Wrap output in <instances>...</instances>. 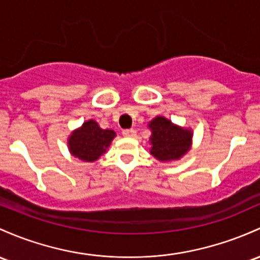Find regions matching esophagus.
<instances>
[{
    "mask_svg": "<svg viewBox=\"0 0 260 260\" xmlns=\"http://www.w3.org/2000/svg\"><path fill=\"white\" fill-rule=\"evenodd\" d=\"M122 135L124 137H136V129L133 128H129V129H123Z\"/></svg>",
    "mask_w": 260,
    "mask_h": 260,
    "instance_id": "34e87169",
    "label": "esophagus"
}]
</instances>
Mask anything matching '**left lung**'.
Instances as JSON below:
<instances>
[{"instance_id":"1","label":"left lung","mask_w":260,"mask_h":260,"mask_svg":"<svg viewBox=\"0 0 260 260\" xmlns=\"http://www.w3.org/2000/svg\"><path fill=\"white\" fill-rule=\"evenodd\" d=\"M152 131L150 153L158 160L168 161L179 159L189 150L191 144V132L189 129L174 125L164 117H156L149 123Z\"/></svg>"}]
</instances>
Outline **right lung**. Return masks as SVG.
I'll use <instances>...</instances> for the list:
<instances>
[{"label":"right lung","instance_id":"right-lung-1","mask_svg":"<svg viewBox=\"0 0 260 260\" xmlns=\"http://www.w3.org/2000/svg\"><path fill=\"white\" fill-rule=\"evenodd\" d=\"M116 133L111 129H102L93 119L85 122L81 128L71 133L69 149L80 160L95 161L105 152L115 138Z\"/></svg>","mask_w":260,"mask_h":260}]
</instances>
